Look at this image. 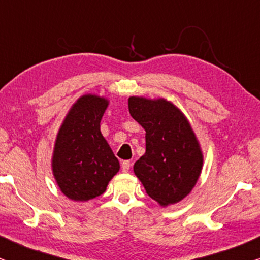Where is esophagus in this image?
Wrapping results in <instances>:
<instances>
[{
  "label": "esophagus",
  "instance_id": "esophagus-1",
  "mask_svg": "<svg viewBox=\"0 0 260 260\" xmlns=\"http://www.w3.org/2000/svg\"><path fill=\"white\" fill-rule=\"evenodd\" d=\"M121 169H122L123 172H128V171H129V169H131V162L128 160L122 161V164H121Z\"/></svg>",
  "mask_w": 260,
  "mask_h": 260
}]
</instances>
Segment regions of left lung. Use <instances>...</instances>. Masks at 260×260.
Returning <instances> with one entry per match:
<instances>
[{
  "label": "left lung",
  "mask_w": 260,
  "mask_h": 260,
  "mask_svg": "<svg viewBox=\"0 0 260 260\" xmlns=\"http://www.w3.org/2000/svg\"><path fill=\"white\" fill-rule=\"evenodd\" d=\"M128 109L144 128L146 152L133 166L147 195L161 207L191 192L203 168V152L189 120L166 99L129 96Z\"/></svg>",
  "instance_id": "left-lung-1"
}]
</instances>
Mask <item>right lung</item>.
I'll return each mask as SVG.
<instances>
[{
  "mask_svg": "<svg viewBox=\"0 0 260 260\" xmlns=\"http://www.w3.org/2000/svg\"><path fill=\"white\" fill-rule=\"evenodd\" d=\"M109 100L84 94L69 109L55 137L52 174L68 199L86 202L106 191L120 162L101 133Z\"/></svg>",
  "mask_w": 260,
  "mask_h": 260,
  "instance_id": "right-lung-1",
  "label": "right lung"
}]
</instances>
